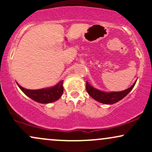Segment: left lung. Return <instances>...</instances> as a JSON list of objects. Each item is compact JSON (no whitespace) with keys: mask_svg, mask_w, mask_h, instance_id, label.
<instances>
[{"mask_svg":"<svg viewBox=\"0 0 152 152\" xmlns=\"http://www.w3.org/2000/svg\"><path fill=\"white\" fill-rule=\"evenodd\" d=\"M135 83L136 81L132 86L126 90L122 91L104 92L94 88L93 86H91L89 83L86 81V91L91 96L95 99V100H96L97 102L105 104H113L118 102V101L121 100L123 98H124L127 94L132 90Z\"/></svg>","mask_w":152,"mask_h":152,"instance_id":"left-lung-1","label":"left lung"}]
</instances>
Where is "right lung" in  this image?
I'll return each mask as SVG.
<instances>
[{
    "mask_svg": "<svg viewBox=\"0 0 152 152\" xmlns=\"http://www.w3.org/2000/svg\"><path fill=\"white\" fill-rule=\"evenodd\" d=\"M63 81H59L58 83H57L56 86L50 87V88H41V89L38 90L26 89V88H23L18 83L17 84L26 96L30 97L35 102L41 103V104H48V103L56 102L61 96L64 92Z\"/></svg>",
    "mask_w": 152,
    "mask_h": 152,
    "instance_id": "1",
    "label": "right lung"
}]
</instances>
